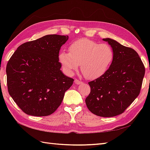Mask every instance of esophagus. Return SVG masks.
I'll return each instance as SVG.
<instances>
[{"instance_id":"esophagus-1","label":"esophagus","mask_w":150,"mask_h":150,"mask_svg":"<svg viewBox=\"0 0 150 150\" xmlns=\"http://www.w3.org/2000/svg\"><path fill=\"white\" fill-rule=\"evenodd\" d=\"M82 83H83V82H82V81H80L77 80V79H75V84L79 85V84H82Z\"/></svg>"}]
</instances>
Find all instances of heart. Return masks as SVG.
I'll use <instances>...</instances> for the list:
<instances>
[{
    "label": "heart",
    "mask_w": 150,
    "mask_h": 150,
    "mask_svg": "<svg viewBox=\"0 0 150 150\" xmlns=\"http://www.w3.org/2000/svg\"><path fill=\"white\" fill-rule=\"evenodd\" d=\"M69 51H60L59 55V61L65 71L71 75L81 64L82 74L90 80L106 74L114 59L113 50L110 45L88 39L73 42L69 46Z\"/></svg>",
    "instance_id": "1"
}]
</instances>
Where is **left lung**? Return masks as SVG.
I'll use <instances>...</instances> for the list:
<instances>
[{
  "label": "left lung",
  "instance_id": "obj_1",
  "mask_svg": "<svg viewBox=\"0 0 150 150\" xmlns=\"http://www.w3.org/2000/svg\"><path fill=\"white\" fill-rule=\"evenodd\" d=\"M103 40L113 49L114 59L106 74L89 82L91 91L85 102L91 113L111 117L122 113L138 97L145 68L133 49L110 38Z\"/></svg>",
  "mask_w": 150,
  "mask_h": 150
}]
</instances>
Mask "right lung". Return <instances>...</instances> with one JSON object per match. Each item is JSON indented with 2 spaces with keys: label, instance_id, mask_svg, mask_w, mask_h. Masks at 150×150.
<instances>
[{
  "label": "right lung",
  "instance_id": "obj_1",
  "mask_svg": "<svg viewBox=\"0 0 150 150\" xmlns=\"http://www.w3.org/2000/svg\"><path fill=\"white\" fill-rule=\"evenodd\" d=\"M68 36L47 35L21 44L6 66L8 92L30 115L47 116L61 104L73 79L60 70L59 53Z\"/></svg>",
  "mask_w": 150,
  "mask_h": 150
}]
</instances>
